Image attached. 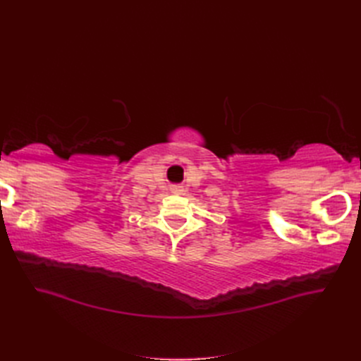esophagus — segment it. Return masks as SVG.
<instances>
[{
    "label": "esophagus",
    "mask_w": 361,
    "mask_h": 361,
    "mask_svg": "<svg viewBox=\"0 0 361 361\" xmlns=\"http://www.w3.org/2000/svg\"><path fill=\"white\" fill-rule=\"evenodd\" d=\"M170 191H171L173 194H176V195H182L185 190H183V187H180V185H171Z\"/></svg>",
    "instance_id": "1"
}]
</instances>
